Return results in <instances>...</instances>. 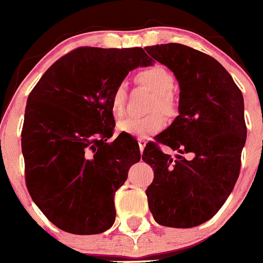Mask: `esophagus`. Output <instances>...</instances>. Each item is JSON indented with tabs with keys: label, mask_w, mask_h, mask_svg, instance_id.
I'll return each instance as SVG.
<instances>
[{
	"label": "esophagus",
	"mask_w": 263,
	"mask_h": 263,
	"mask_svg": "<svg viewBox=\"0 0 263 263\" xmlns=\"http://www.w3.org/2000/svg\"><path fill=\"white\" fill-rule=\"evenodd\" d=\"M137 141H139V146H140V150H144V147H145V145H146V142H147V140L145 139V137H139V139H137Z\"/></svg>",
	"instance_id": "34e87169"
}]
</instances>
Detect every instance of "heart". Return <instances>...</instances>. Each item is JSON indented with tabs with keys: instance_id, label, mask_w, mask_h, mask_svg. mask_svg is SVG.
Wrapping results in <instances>:
<instances>
[{
	"instance_id": "heart-1",
	"label": "heart",
	"mask_w": 263,
	"mask_h": 263,
	"mask_svg": "<svg viewBox=\"0 0 263 263\" xmlns=\"http://www.w3.org/2000/svg\"><path fill=\"white\" fill-rule=\"evenodd\" d=\"M136 82L149 88L155 93L149 111H160L164 116L171 117L175 113V101L172 98V90L175 87V76L170 69L153 64L136 73ZM126 85L119 83L111 92L110 110L116 118H121L126 110ZM164 126V119L159 113H153L146 117H128L118 123L121 131L127 132L137 137H147L160 131Z\"/></svg>"
}]
</instances>
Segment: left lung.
I'll return each mask as SVG.
<instances>
[{
    "label": "left lung",
    "instance_id": "1",
    "mask_svg": "<svg viewBox=\"0 0 263 263\" xmlns=\"http://www.w3.org/2000/svg\"><path fill=\"white\" fill-rule=\"evenodd\" d=\"M180 85L178 114L149 142L142 160L152 165L149 210L159 225L187 229L212 218L235 186L247 139L241 91L212 56L181 43L145 47ZM158 143L177 149L173 161ZM183 154L193 157L186 160Z\"/></svg>",
    "mask_w": 263,
    "mask_h": 263
}]
</instances>
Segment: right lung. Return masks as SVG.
I'll return each mask as SVG.
<instances>
[{
    "instance_id": "right-lung-1",
    "label": "right lung",
    "mask_w": 263,
    "mask_h": 263,
    "mask_svg": "<svg viewBox=\"0 0 263 263\" xmlns=\"http://www.w3.org/2000/svg\"><path fill=\"white\" fill-rule=\"evenodd\" d=\"M152 64L141 47H78L55 61L28 96L25 182L61 230L92 235L113 226L114 195L140 149L128 135L109 140L116 127L111 92L129 70Z\"/></svg>"
}]
</instances>
